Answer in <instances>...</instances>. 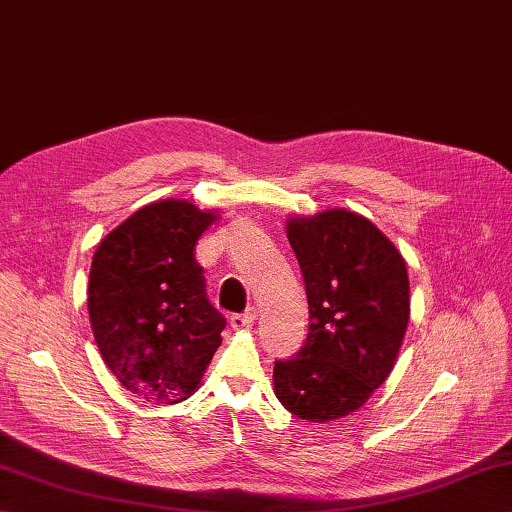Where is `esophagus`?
I'll return each mask as SVG.
<instances>
[{"instance_id": "1", "label": "esophagus", "mask_w": 512, "mask_h": 512, "mask_svg": "<svg viewBox=\"0 0 512 512\" xmlns=\"http://www.w3.org/2000/svg\"><path fill=\"white\" fill-rule=\"evenodd\" d=\"M257 320V309L255 307H248L240 316H231L229 324L233 329H248V326H253V322Z\"/></svg>"}]
</instances>
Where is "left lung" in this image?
Here are the masks:
<instances>
[{
	"instance_id": "1",
	"label": "left lung",
	"mask_w": 512,
	"mask_h": 512,
	"mask_svg": "<svg viewBox=\"0 0 512 512\" xmlns=\"http://www.w3.org/2000/svg\"><path fill=\"white\" fill-rule=\"evenodd\" d=\"M287 240L311 324L303 348L274 361V393L292 415L331 422L368 402L393 370L409 324V274L396 246L346 209L292 218Z\"/></svg>"
}]
</instances>
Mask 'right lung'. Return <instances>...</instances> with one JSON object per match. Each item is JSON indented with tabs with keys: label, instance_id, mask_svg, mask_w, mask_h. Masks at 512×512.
Here are the masks:
<instances>
[{
	"label": "right lung",
	"instance_id": "right-lung-1",
	"mask_svg": "<svg viewBox=\"0 0 512 512\" xmlns=\"http://www.w3.org/2000/svg\"><path fill=\"white\" fill-rule=\"evenodd\" d=\"M216 216L186 201L151 203L108 233L88 277L95 342L121 385L147 402L186 400L220 346L194 244Z\"/></svg>",
	"mask_w": 512,
	"mask_h": 512
}]
</instances>
